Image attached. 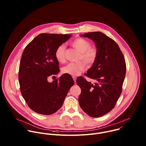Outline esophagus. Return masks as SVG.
<instances>
[{
  "instance_id": "1",
  "label": "esophagus",
  "mask_w": 146,
  "mask_h": 146,
  "mask_svg": "<svg viewBox=\"0 0 146 146\" xmlns=\"http://www.w3.org/2000/svg\"><path fill=\"white\" fill-rule=\"evenodd\" d=\"M73 80H74V82L76 83V77H75V76H73Z\"/></svg>"
}]
</instances>
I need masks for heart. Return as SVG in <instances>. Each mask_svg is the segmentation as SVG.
<instances>
[{
    "label": "heart",
    "mask_w": 146,
    "mask_h": 146,
    "mask_svg": "<svg viewBox=\"0 0 146 146\" xmlns=\"http://www.w3.org/2000/svg\"><path fill=\"white\" fill-rule=\"evenodd\" d=\"M71 45L80 52L79 60H83L88 66L92 65L98 57V50L95 47H91V43L88 40L78 37L74 39ZM54 56L59 63H64L66 60L65 47L60 45L56 49ZM86 65L83 61H79L75 63H69L62 68V73L71 76H77L84 69Z\"/></svg>",
    "instance_id": "heart-1"
}]
</instances>
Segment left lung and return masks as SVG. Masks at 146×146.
<instances>
[{
  "label": "left lung",
  "mask_w": 146,
  "mask_h": 146,
  "mask_svg": "<svg viewBox=\"0 0 146 146\" xmlns=\"http://www.w3.org/2000/svg\"><path fill=\"white\" fill-rule=\"evenodd\" d=\"M95 43L98 57L86 76L96 81L95 84L83 77H78L77 84L81 92L79 105L92 117H99L110 112L121 95L126 74L124 56L115 41L100 32L81 35Z\"/></svg>",
  "instance_id": "obj_1"
}]
</instances>
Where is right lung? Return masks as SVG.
<instances>
[{
  "mask_svg": "<svg viewBox=\"0 0 146 146\" xmlns=\"http://www.w3.org/2000/svg\"><path fill=\"white\" fill-rule=\"evenodd\" d=\"M71 36L41 33L23 51L18 73L20 91L28 106L37 113L51 115L57 111L74 84L72 77L65 74L51 82L47 80L59 72L54 56L56 49Z\"/></svg>",
  "mask_w": 146,
  "mask_h": 146,
  "instance_id": "obj_1",
  "label": "right lung"
}]
</instances>
